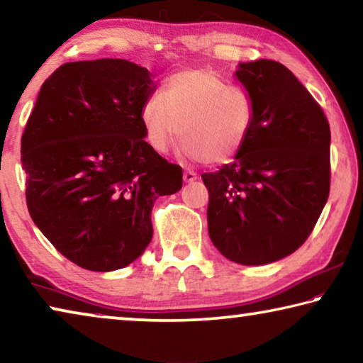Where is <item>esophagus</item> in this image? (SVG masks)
I'll use <instances>...</instances> for the list:
<instances>
[{"label": "esophagus", "mask_w": 363, "mask_h": 363, "mask_svg": "<svg viewBox=\"0 0 363 363\" xmlns=\"http://www.w3.org/2000/svg\"><path fill=\"white\" fill-rule=\"evenodd\" d=\"M196 177H199V176H196L195 171H192V169L184 171V181H186V182H194Z\"/></svg>", "instance_id": "esophagus-1"}]
</instances>
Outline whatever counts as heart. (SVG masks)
Listing matches in <instances>:
<instances>
[{"instance_id": "1", "label": "heart", "mask_w": 363, "mask_h": 363, "mask_svg": "<svg viewBox=\"0 0 363 363\" xmlns=\"http://www.w3.org/2000/svg\"><path fill=\"white\" fill-rule=\"evenodd\" d=\"M145 138L168 152L179 138L184 153L206 163H225L242 150L255 125V104L247 91L208 69H189L164 79L162 94L140 108Z\"/></svg>"}]
</instances>
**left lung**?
Instances as JSON below:
<instances>
[{
	"label": "left lung",
	"mask_w": 363,
	"mask_h": 363,
	"mask_svg": "<svg viewBox=\"0 0 363 363\" xmlns=\"http://www.w3.org/2000/svg\"><path fill=\"white\" fill-rule=\"evenodd\" d=\"M255 125L232 163L203 173L208 233L220 255L261 266L291 255L314 230L330 194V125L299 79L275 60L238 65Z\"/></svg>",
	"instance_id": "left-lung-1"
}]
</instances>
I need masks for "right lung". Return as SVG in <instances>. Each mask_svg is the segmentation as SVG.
Segmentation results:
<instances>
[{
    "instance_id": "obj_1",
    "label": "right lung",
    "mask_w": 363,
    "mask_h": 363,
    "mask_svg": "<svg viewBox=\"0 0 363 363\" xmlns=\"http://www.w3.org/2000/svg\"><path fill=\"white\" fill-rule=\"evenodd\" d=\"M155 83L125 59L67 62L41 86L21 140L33 223L77 266L126 267L152 240L155 200L182 168L145 143L140 108Z\"/></svg>"
}]
</instances>
